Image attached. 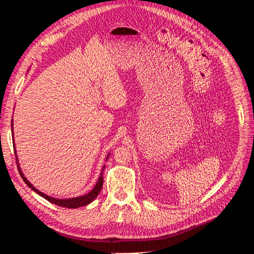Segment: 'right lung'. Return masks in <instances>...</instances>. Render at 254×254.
I'll return each instance as SVG.
<instances>
[{
  "instance_id": "1",
  "label": "right lung",
  "mask_w": 254,
  "mask_h": 254,
  "mask_svg": "<svg viewBox=\"0 0 254 254\" xmlns=\"http://www.w3.org/2000/svg\"><path fill=\"white\" fill-rule=\"evenodd\" d=\"M108 159V157H107ZM19 168V166H18ZM104 170H105V166H104L102 168V173H101V176L99 178V180H97V183L95 185V187L92 189V191L89 192L88 194L86 195H82V196H79V197H74V198H68V199H58V198H54V197H50L48 196V195L42 193L41 191H38L36 188H34L33 186H32L29 181L27 180V178H25L23 176V174L21 173V170L19 168V174H20V176L22 177L23 181L25 184H27L32 190L35 191L37 194H40L42 197L46 198L47 200H49L50 203H53L55 205H58V206H61V207H65V208H78V207H82V206H86L88 204H90L91 201H93L95 199V197L99 195L100 191L102 190V187H103V173H104Z\"/></svg>"
}]
</instances>
